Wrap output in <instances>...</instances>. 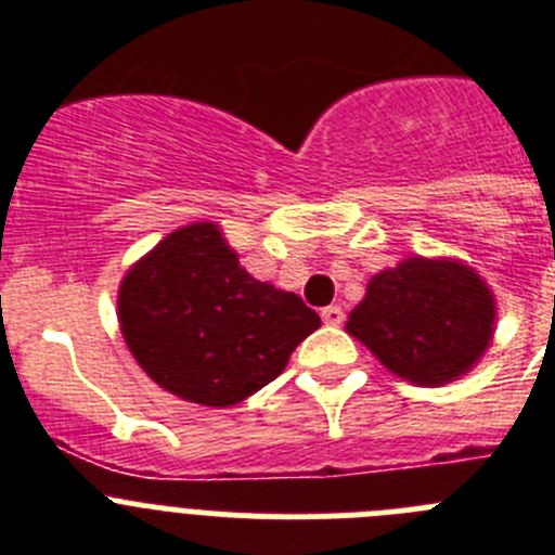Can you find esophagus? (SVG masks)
Returning <instances> with one entry per match:
<instances>
[{
    "label": "esophagus",
    "mask_w": 555,
    "mask_h": 555,
    "mask_svg": "<svg viewBox=\"0 0 555 555\" xmlns=\"http://www.w3.org/2000/svg\"><path fill=\"white\" fill-rule=\"evenodd\" d=\"M322 320H325V325L338 327L341 322H345V311H341L338 306H327V308H322Z\"/></svg>",
    "instance_id": "34e87169"
}]
</instances>
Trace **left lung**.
Returning a JSON list of instances; mask_svg holds the SVG:
<instances>
[{
    "instance_id": "1",
    "label": "left lung",
    "mask_w": 555,
    "mask_h": 555,
    "mask_svg": "<svg viewBox=\"0 0 555 555\" xmlns=\"http://www.w3.org/2000/svg\"><path fill=\"white\" fill-rule=\"evenodd\" d=\"M494 294L455 258H405L366 283L347 333L397 377L416 386L459 380L487 352L494 333Z\"/></svg>"
}]
</instances>
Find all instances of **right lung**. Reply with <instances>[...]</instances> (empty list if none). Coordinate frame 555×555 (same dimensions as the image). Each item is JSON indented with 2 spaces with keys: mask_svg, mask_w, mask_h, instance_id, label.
<instances>
[{
  "mask_svg": "<svg viewBox=\"0 0 555 555\" xmlns=\"http://www.w3.org/2000/svg\"><path fill=\"white\" fill-rule=\"evenodd\" d=\"M119 325L160 389L228 409L272 384L322 320L297 294L255 281L219 224L194 222L132 263Z\"/></svg>",
  "mask_w": 555,
  "mask_h": 555,
  "instance_id": "obj_1",
  "label": "right lung"
}]
</instances>
